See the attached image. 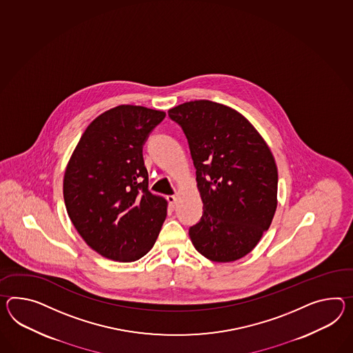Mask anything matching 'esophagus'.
<instances>
[{
  "label": "esophagus",
  "instance_id": "esophagus-1",
  "mask_svg": "<svg viewBox=\"0 0 353 353\" xmlns=\"http://www.w3.org/2000/svg\"><path fill=\"white\" fill-rule=\"evenodd\" d=\"M167 201H168V205H170V208H171V209H174L177 198H176L174 195H168V196H167Z\"/></svg>",
  "mask_w": 353,
  "mask_h": 353
}]
</instances>
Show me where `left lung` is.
I'll use <instances>...</instances> for the list:
<instances>
[{
	"label": "left lung",
	"instance_id": "1",
	"mask_svg": "<svg viewBox=\"0 0 353 353\" xmlns=\"http://www.w3.org/2000/svg\"><path fill=\"white\" fill-rule=\"evenodd\" d=\"M189 143L203 200L190 227L192 245L218 263L248 255L269 228L276 209L273 154L241 113L212 101H191L168 111Z\"/></svg>",
	"mask_w": 353,
	"mask_h": 353
}]
</instances>
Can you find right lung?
<instances>
[{
    "label": "right lung",
    "mask_w": 353,
    "mask_h": 353,
    "mask_svg": "<svg viewBox=\"0 0 353 353\" xmlns=\"http://www.w3.org/2000/svg\"><path fill=\"white\" fill-rule=\"evenodd\" d=\"M164 117L141 105L114 107L86 128L70 158L63 177L68 214L104 258L139 260L161 232L167 201L148 189L143 145Z\"/></svg>",
    "instance_id": "add662e5"
}]
</instances>
